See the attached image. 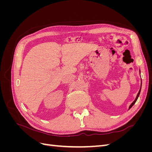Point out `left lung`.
<instances>
[{"instance_id":"1","label":"left lung","mask_w":152,"mask_h":152,"mask_svg":"<svg viewBox=\"0 0 152 152\" xmlns=\"http://www.w3.org/2000/svg\"><path fill=\"white\" fill-rule=\"evenodd\" d=\"M140 91H141V89H140V91H139V93H137V96H136V99H135V100L134 101V102H133L132 103V104L130 105V107H129V109L132 107L133 105L134 104V103H136V102L137 101V98H138V97H139V96H140Z\"/></svg>"}]
</instances>
